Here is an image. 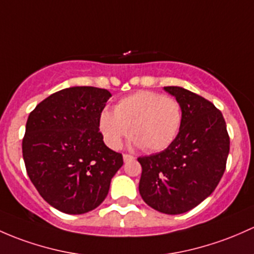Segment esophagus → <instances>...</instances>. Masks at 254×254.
Here are the masks:
<instances>
[{
  "label": "esophagus",
  "mask_w": 254,
  "mask_h": 254,
  "mask_svg": "<svg viewBox=\"0 0 254 254\" xmlns=\"http://www.w3.org/2000/svg\"><path fill=\"white\" fill-rule=\"evenodd\" d=\"M123 159H124V162H130L134 159V157L130 156V154H123Z\"/></svg>",
  "instance_id": "esophagus-1"
}]
</instances>
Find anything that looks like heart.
<instances>
[{
  "instance_id": "heart-1",
  "label": "heart",
  "mask_w": 254,
  "mask_h": 254,
  "mask_svg": "<svg viewBox=\"0 0 254 254\" xmlns=\"http://www.w3.org/2000/svg\"><path fill=\"white\" fill-rule=\"evenodd\" d=\"M181 120V106L175 98L140 91L122 98L114 107V113L105 109L100 116V129L106 143L113 149L119 148L130 132L136 147L158 152L172 145Z\"/></svg>"
}]
</instances>
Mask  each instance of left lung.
I'll return each mask as SVG.
<instances>
[{
  "instance_id": "obj_1",
  "label": "left lung",
  "mask_w": 254,
  "mask_h": 254,
  "mask_svg": "<svg viewBox=\"0 0 254 254\" xmlns=\"http://www.w3.org/2000/svg\"><path fill=\"white\" fill-rule=\"evenodd\" d=\"M164 90L180 103L181 127L169 147L137 158L142 167L138 191L149 207L175 215L215 190L225 172L230 138L223 114L212 102L180 86Z\"/></svg>"
}]
</instances>
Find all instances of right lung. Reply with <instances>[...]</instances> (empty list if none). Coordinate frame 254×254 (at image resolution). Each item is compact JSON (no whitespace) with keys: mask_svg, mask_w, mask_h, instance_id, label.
<instances>
[{"mask_svg":"<svg viewBox=\"0 0 254 254\" xmlns=\"http://www.w3.org/2000/svg\"><path fill=\"white\" fill-rule=\"evenodd\" d=\"M111 92L74 86L52 93L29 114L23 138L26 173L42 198L66 214L105 201L123 156L103 142L100 116Z\"/></svg>","mask_w":254,"mask_h":254,"instance_id":"obj_1","label":"right lung"}]
</instances>
